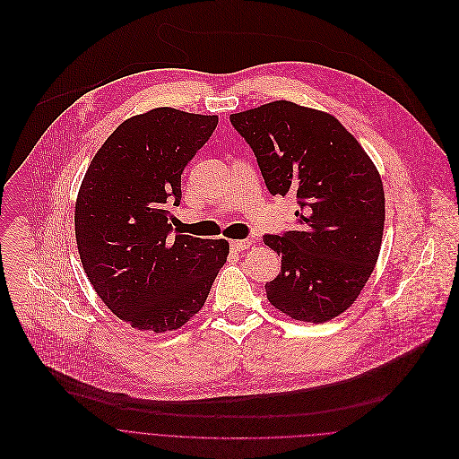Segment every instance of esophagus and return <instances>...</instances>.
<instances>
[{"label":"esophagus","mask_w":459,"mask_h":459,"mask_svg":"<svg viewBox=\"0 0 459 459\" xmlns=\"http://www.w3.org/2000/svg\"><path fill=\"white\" fill-rule=\"evenodd\" d=\"M230 247H231V251H244V249L251 247V240H249V238H244V240H231V242H230Z\"/></svg>","instance_id":"1"}]
</instances>
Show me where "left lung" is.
Returning <instances> with one entry per match:
<instances>
[{"label":"left lung","instance_id":"obj_1","mask_svg":"<svg viewBox=\"0 0 459 459\" xmlns=\"http://www.w3.org/2000/svg\"><path fill=\"white\" fill-rule=\"evenodd\" d=\"M230 119L269 194L293 195L300 206L295 231L262 238L282 262L265 284L267 300L300 322L336 318L359 297L380 256L385 195L375 162L322 110L271 101Z\"/></svg>","mask_w":459,"mask_h":459}]
</instances>
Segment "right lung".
Here are the masks:
<instances>
[{"label":"right lung","instance_id":"obj_1","mask_svg":"<svg viewBox=\"0 0 459 459\" xmlns=\"http://www.w3.org/2000/svg\"><path fill=\"white\" fill-rule=\"evenodd\" d=\"M217 116L160 107L123 121L81 180L74 224L86 277L105 306L139 331L185 325L204 306L230 242L169 233L180 173Z\"/></svg>","mask_w":459,"mask_h":459}]
</instances>
